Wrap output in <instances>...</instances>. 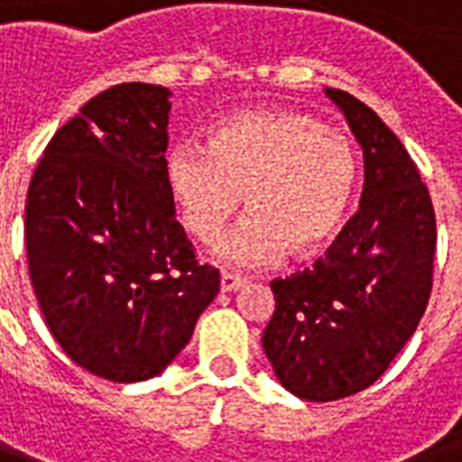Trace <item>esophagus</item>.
<instances>
[{
  "label": "esophagus",
  "mask_w": 462,
  "mask_h": 462,
  "mask_svg": "<svg viewBox=\"0 0 462 462\" xmlns=\"http://www.w3.org/2000/svg\"><path fill=\"white\" fill-rule=\"evenodd\" d=\"M242 288H245V281L237 278V275H230V273L220 275V290H223V292H237V290Z\"/></svg>",
  "instance_id": "34e87169"
}]
</instances>
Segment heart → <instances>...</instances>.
<instances>
[{
  "label": "heart",
  "instance_id": "b5f03b06",
  "mask_svg": "<svg viewBox=\"0 0 462 462\" xmlns=\"http://www.w3.org/2000/svg\"><path fill=\"white\" fill-rule=\"evenodd\" d=\"M165 187L184 230L213 242L239 208L249 216L216 246L227 266H271L285 254L311 259L343 230L357 191V148L307 112L246 110L217 122L208 148L165 155Z\"/></svg>",
  "mask_w": 462,
  "mask_h": 462
}]
</instances>
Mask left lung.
Segmentation results:
<instances>
[{
	"label": "left lung",
	"mask_w": 462,
	"mask_h": 462,
	"mask_svg": "<svg viewBox=\"0 0 462 462\" xmlns=\"http://www.w3.org/2000/svg\"><path fill=\"white\" fill-rule=\"evenodd\" d=\"M365 155L359 213L326 259L273 281L263 352L290 393L328 402L386 372L431 292L437 220L430 191L398 136L350 93L326 88Z\"/></svg>",
	"instance_id": "left-lung-1"
}]
</instances>
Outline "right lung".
Segmentation results:
<instances>
[{
  "mask_svg": "<svg viewBox=\"0 0 462 462\" xmlns=\"http://www.w3.org/2000/svg\"><path fill=\"white\" fill-rule=\"evenodd\" d=\"M170 96L134 81L90 97L47 143L25 199L47 328L76 365L117 383L165 372L220 288L167 194Z\"/></svg>",
  "mask_w": 462,
  "mask_h": 462,
  "instance_id": "obj_1",
  "label": "right lung"
}]
</instances>
